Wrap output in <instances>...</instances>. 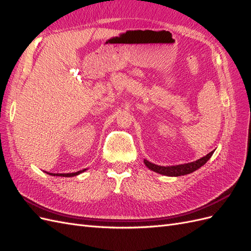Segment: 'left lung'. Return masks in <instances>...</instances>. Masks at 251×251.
<instances>
[{
  "label": "left lung",
  "instance_id": "obj_1",
  "mask_svg": "<svg viewBox=\"0 0 251 251\" xmlns=\"http://www.w3.org/2000/svg\"><path fill=\"white\" fill-rule=\"evenodd\" d=\"M214 154V151H211L206 156L202 157L201 159H198L194 162L191 163H185V164H180V165H175V166H160L154 163H151L150 161L144 159V163L148 166V168L151 171H154L158 174L165 175V176H172V177H178V176H183V175L191 174L198 169H200L202 165L206 163L209 158Z\"/></svg>",
  "mask_w": 251,
  "mask_h": 251
}]
</instances>
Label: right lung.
<instances>
[{
    "mask_svg": "<svg viewBox=\"0 0 251 251\" xmlns=\"http://www.w3.org/2000/svg\"><path fill=\"white\" fill-rule=\"evenodd\" d=\"M83 171L86 170H82V171H78L76 173H68V174H50V175H53V176H60V177H73V176H76V175L82 173Z\"/></svg>",
    "mask_w": 251,
    "mask_h": 251,
    "instance_id": "obj_1",
    "label": "right lung"
}]
</instances>
